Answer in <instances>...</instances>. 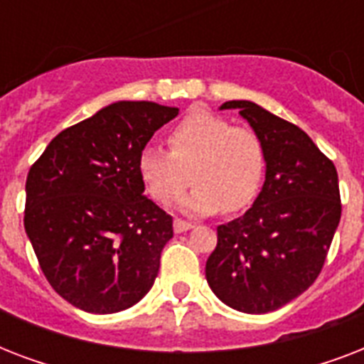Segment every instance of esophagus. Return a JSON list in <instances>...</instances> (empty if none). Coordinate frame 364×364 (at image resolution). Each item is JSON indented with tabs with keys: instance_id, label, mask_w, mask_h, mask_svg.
<instances>
[{
	"instance_id": "34e87169",
	"label": "esophagus",
	"mask_w": 364,
	"mask_h": 364,
	"mask_svg": "<svg viewBox=\"0 0 364 364\" xmlns=\"http://www.w3.org/2000/svg\"><path fill=\"white\" fill-rule=\"evenodd\" d=\"M194 225L193 223H188V221H183V219H176L173 221V230H176L177 234H181V232H187V230H191Z\"/></svg>"
}]
</instances>
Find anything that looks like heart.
Masks as SVG:
<instances>
[{"label":"heart","mask_w":364,"mask_h":364,"mask_svg":"<svg viewBox=\"0 0 364 364\" xmlns=\"http://www.w3.org/2000/svg\"><path fill=\"white\" fill-rule=\"evenodd\" d=\"M170 153L143 149L137 171L149 196L166 205L196 183L181 210L193 215L247 210L266 177V149L251 128L234 126L210 111H191L168 132Z\"/></svg>","instance_id":"heart-1"}]
</instances>
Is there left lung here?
<instances>
[{
    "label": "left lung",
    "instance_id": "obj_1",
    "mask_svg": "<svg viewBox=\"0 0 364 364\" xmlns=\"http://www.w3.org/2000/svg\"><path fill=\"white\" fill-rule=\"evenodd\" d=\"M240 109L266 149V181L242 217L217 227L205 279L227 306L268 314L302 294L321 274L342 215L333 160L304 130L245 100Z\"/></svg>",
    "mask_w": 364,
    "mask_h": 364
}]
</instances>
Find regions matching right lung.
<instances>
[{
    "label": "right lung",
    "mask_w": 364,
    "mask_h": 364,
    "mask_svg": "<svg viewBox=\"0 0 364 364\" xmlns=\"http://www.w3.org/2000/svg\"><path fill=\"white\" fill-rule=\"evenodd\" d=\"M177 113L111 104L60 132L28 171L26 234L50 287L79 310H126L159 276L173 219L143 196L137 159Z\"/></svg>",
    "instance_id": "add662e5"
}]
</instances>
